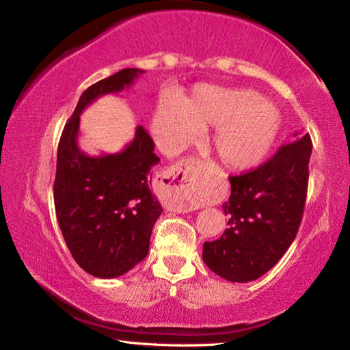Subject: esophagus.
Listing matches in <instances>:
<instances>
[{"label": "esophagus", "instance_id": "esophagus-1", "mask_svg": "<svg viewBox=\"0 0 350 350\" xmlns=\"http://www.w3.org/2000/svg\"><path fill=\"white\" fill-rule=\"evenodd\" d=\"M198 168L188 161L177 162L161 176L162 202L171 211L187 213L199 208L202 194L199 189Z\"/></svg>", "mask_w": 350, "mask_h": 350}]
</instances>
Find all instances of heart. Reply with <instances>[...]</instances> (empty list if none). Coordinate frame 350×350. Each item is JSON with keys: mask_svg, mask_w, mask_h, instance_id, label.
I'll list each match as a JSON object with an SVG mask.
<instances>
[{"mask_svg": "<svg viewBox=\"0 0 350 350\" xmlns=\"http://www.w3.org/2000/svg\"><path fill=\"white\" fill-rule=\"evenodd\" d=\"M216 128L211 150L224 167L245 171L267 157L281 128L273 105L250 90L215 85L194 88L182 103L162 100L152 116V134L167 152L187 148L199 131Z\"/></svg>", "mask_w": 350, "mask_h": 350, "instance_id": "obj_1", "label": "heart"}]
</instances>
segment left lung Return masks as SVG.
<instances>
[{"instance_id": "8db88e82", "label": "left lung", "mask_w": 350, "mask_h": 350, "mask_svg": "<svg viewBox=\"0 0 350 350\" xmlns=\"http://www.w3.org/2000/svg\"><path fill=\"white\" fill-rule=\"evenodd\" d=\"M273 157L256 170L230 177L232 193L222 208L228 227L205 242L202 259L211 271L232 282H248L273 267L298 233L303 219L310 135L295 133Z\"/></svg>"}]
</instances>
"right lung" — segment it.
<instances>
[{"mask_svg":"<svg viewBox=\"0 0 350 350\" xmlns=\"http://www.w3.org/2000/svg\"><path fill=\"white\" fill-rule=\"evenodd\" d=\"M142 74L126 68L88 88L58 144L57 221L75 262L102 280L125 275L150 250L152 227L162 213L151 191V168L161 159L144 126L135 128L134 139L120 152H83L77 144L80 116L98 97L131 88Z\"/></svg>","mask_w":350,"mask_h":350,"instance_id":"right-lung-1","label":"right lung"}]
</instances>
